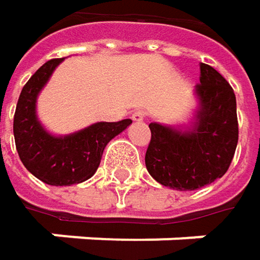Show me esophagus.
<instances>
[{"mask_svg":"<svg viewBox=\"0 0 260 260\" xmlns=\"http://www.w3.org/2000/svg\"><path fill=\"white\" fill-rule=\"evenodd\" d=\"M135 123H141L144 119H146V113L144 111H141V110H138V111H135L134 114H132V117H131Z\"/></svg>","mask_w":260,"mask_h":260,"instance_id":"esophagus-1","label":"esophagus"}]
</instances>
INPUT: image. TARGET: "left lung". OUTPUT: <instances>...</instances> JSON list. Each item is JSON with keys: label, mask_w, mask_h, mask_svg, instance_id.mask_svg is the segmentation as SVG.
Masks as SVG:
<instances>
[{"label": "left lung", "mask_w": 260, "mask_h": 260, "mask_svg": "<svg viewBox=\"0 0 260 260\" xmlns=\"http://www.w3.org/2000/svg\"><path fill=\"white\" fill-rule=\"evenodd\" d=\"M197 108L183 126L150 123L146 152L149 175L164 186L192 191L221 178L238 144L234 88L214 68L200 64Z\"/></svg>", "instance_id": "1"}]
</instances>
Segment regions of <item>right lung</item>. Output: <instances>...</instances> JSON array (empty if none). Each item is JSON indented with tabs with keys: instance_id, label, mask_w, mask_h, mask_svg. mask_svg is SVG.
<instances>
[{
	"instance_id": "1",
	"label": "right lung",
	"mask_w": 260,
	"mask_h": 260,
	"mask_svg": "<svg viewBox=\"0 0 260 260\" xmlns=\"http://www.w3.org/2000/svg\"><path fill=\"white\" fill-rule=\"evenodd\" d=\"M61 61L63 58L46 61L28 79L13 119L16 150L22 164L37 179L54 186L90 179L101 164L105 146L132 123L129 119L98 122L68 135H54L45 129L37 117V98Z\"/></svg>"
}]
</instances>
